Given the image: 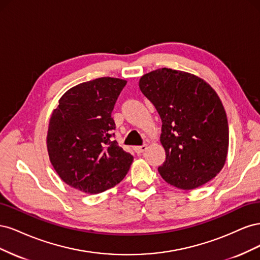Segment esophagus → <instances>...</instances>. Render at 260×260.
<instances>
[{"mask_svg": "<svg viewBox=\"0 0 260 260\" xmlns=\"http://www.w3.org/2000/svg\"><path fill=\"white\" fill-rule=\"evenodd\" d=\"M147 149V145H141V146H136L135 147V151H136V153L137 154H142V153H144L145 151Z\"/></svg>", "mask_w": 260, "mask_h": 260, "instance_id": "1", "label": "esophagus"}]
</instances>
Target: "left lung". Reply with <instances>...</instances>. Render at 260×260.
I'll use <instances>...</instances> for the list:
<instances>
[{
  "mask_svg": "<svg viewBox=\"0 0 260 260\" xmlns=\"http://www.w3.org/2000/svg\"><path fill=\"white\" fill-rule=\"evenodd\" d=\"M139 86L161 118V178L181 190L209 182L223 168L229 148L226 114L216 91L202 78L171 68L143 75Z\"/></svg>",
  "mask_w": 260,
  "mask_h": 260,
  "instance_id": "obj_1",
  "label": "left lung"
}]
</instances>
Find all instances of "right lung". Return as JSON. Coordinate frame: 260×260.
Returning <instances> with one entry per match:
<instances>
[{"label":"right lung","instance_id":"add662e5","mask_svg":"<svg viewBox=\"0 0 260 260\" xmlns=\"http://www.w3.org/2000/svg\"><path fill=\"white\" fill-rule=\"evenodd\" d=\"M125 84L112 77L77 84L52 112L46 147L53 168L69 186L98 194L128 174L133 156L111 141L112 112Z\"/></svg>","mask_w":260,"mask_h":260}]
</instances>
